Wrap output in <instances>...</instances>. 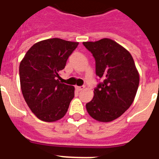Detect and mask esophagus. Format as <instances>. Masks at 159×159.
I'll return each mask as SVG.
<instances>
[{"label": "esophagus", "instance_id": "obj_1", "mask_svg": "<svg viewBox=\"0 0 159 159\" xmlns=\"http://www.w3.org/2000/svg\"><path fill=\"white\" fill-rule=\"evenodd\" d=\"M84 88H85V86H76V89H77V91H82V90H84Z\"/></svg>", "mask_w": 159, "mask_h": 159}]
</instances>
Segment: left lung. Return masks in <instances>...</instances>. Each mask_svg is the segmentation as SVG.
Masks as SVG:
<instances>
[{
	"instance_id": "obj_1",
	"label": "left lung",
	"mask_w": 159,
	"mask_h": 159,
	"mask_svg": "<svg viewBox=\"0 0 159 159\" xmlns=\"http://www.w3.org/2000/svg\"><path fill=\"white\" fill-rule=\"evenodd\" d=\"M83 45L95 58V73L103 80L86 104V110L98 122H112L133 103L140 75L128 50L113 40L103 38Z\"/></svg>"
}]
</instances>
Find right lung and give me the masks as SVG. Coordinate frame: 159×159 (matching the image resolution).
Returning <instances> with one entry per match:
<instances>
[{
    "label": "right lung",
    "mask_w": 159,
    "mask_h": 159,
    "mask_svg": "<svg viewBox=\"0 0 159 159\" xmlns=\"http://www.w3.org/2000/svg\"><path fill=\"white\" fill-rule=\"evenodd\" d=\"M78 42L50 38L35 43L19 64V78L24 100L37 118L55 122L66 114L74 97V86L59 81Z\"/></svg>",
    "instance_id": "add662e5"
}]
</instances>
